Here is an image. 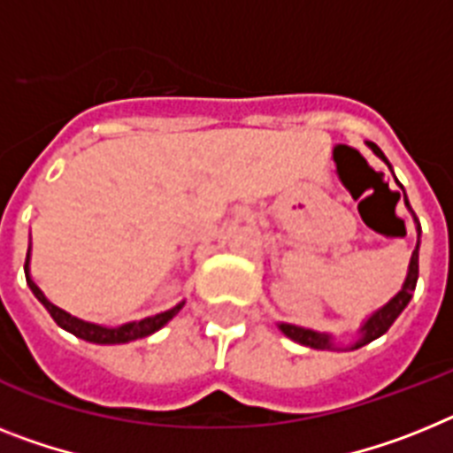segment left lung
<instances>
[{"label":"left lung","mask_w":453,"mask_h":453,"mask_svg":"<svg viewBox=\"0 0 453 453\" xmlns=\"http://www.w3.org/2000/svg\"><path fill=\"white\" fill-rule=\"evenodd\" d=\"M368 147H371V150H373L375 154L382 158V161L389 163L385 158V154L380 151L378 144L368 142ZM394 180H396V177H394ZM405 204H408V209L412 211V207H410V203H408V197H405ZM417 279H419V242H417V249H414L412 257H410V272H408V279H405V283H403V290L398 292L396 297L391 299L387 306H382V309H380L378 313H375L373 318H371V320L362 326V338L357 341L355 348H362V345L371 343V341H375V338L382 336V334H385L387 329L394 325V320H396L398 315L403 313V309H405V306L410 303V299H412V292H414V288H417ZM280 332H283L288 338H292V341H297V343L309 345V348H315V349L332 348V341H329V336H326V334L311 332V329H302V326H295V325H280Z\"/></svg>","instance_id":"1"}]
</instances>
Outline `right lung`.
Returning a JSON list of instances; mask_svg holds the SVG:
<instances>
[{
  "label": "right lung",
  "instance_id": "obj_1",
  "mask_svg": "<svg viewBox=\"0 0 453 453\" xmlns=\"http://www.w3.org/2000/svg\"><path fill=\"white\" fill-rule=\"evenodd\" d=\"M27 260H29V253H27ZM25 273H27V283H29L32 292L36 295V299H39L45 309H48V313L52 315V320L62 326V329L71 332L73 336L82 338V341H89V343L115 345V343H128V341H135V338L150 336V334H154L156 329H161L165 322L173 320L174 315L180 313V309H181V303H180V306H174V309L165 311V313L154 315V318H144V320H140V322H128V325L108 329V326H98V325H91V322H82V320H78V318H73V315H68L66 311L57 309L55 303L48 302V299L43 297V292L36 288V283L29 279V269H27V265H25Z\"/></svg>",
  "mask_w": 453,
  "mask_h": 453
}]
</instances>
